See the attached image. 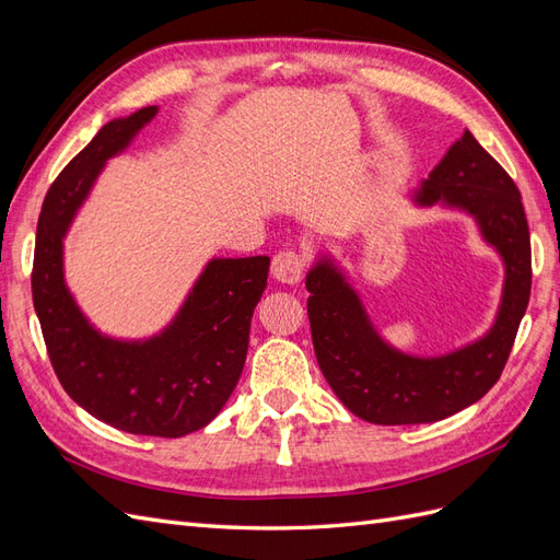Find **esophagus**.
Segmentation results:
<instances>
[{"label":"esophagus","mask_w":560,"mask_h":560,"mask_svg":"<svg viewBox=\"0 0 560 560\" xmlns=\"http://www.w3.org/2000/svg\"><path fill=\"white\" fill-rule=\"evenodd\" d=\"M303 270H306V259H303L296 249H280L273 257V264H270V273H273V278L287 284L301 282Z\"/></svg>","instance_id":"34e87169"}]
</instances>
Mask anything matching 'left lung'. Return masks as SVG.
<instances>
[{"label":"left lung","mask_w":560,"mask_h":560,"mask_svg":"<svg viewBox=\"0 0 560 560\" xmlns=\"http://www.w3.org/2000/svg\"><path fill=\"white\" fill-rule=\"evenodd\" d=\"M413 200L422 208L444 202L477 219L486 243L504 261L502 301L479 341L442 358H413L383 341L346 276L319 259L306 278L315 358L336 397L374 425L444 420L479 401L510 360L530 299V233L521 194L469 130L434 165Z\"/></svg>","instance_id":"8db88e82"}]
</instances>
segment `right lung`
<instances>
[{
	"instance_id": "1",
	"label": "right lung",
	"mask_w": 560,
	"mask_h": 560,
	"mask_svg": "<svg viewBox=\"0 0 560 560\" xmlns=\"http://www.w3.org/2000/svg\"><path fill=\"white\" fill-rule=\"evenodd\" d=\"M156 112L114 118L50 184L37 224L32 301L50 364L81 409L116 430L175 439L206 428L238 385L270 259H212L175 319L147 341H116L83 317L65 284L62 238L105 161Z\"/></svg>"
}]
</instances>
